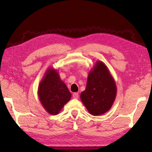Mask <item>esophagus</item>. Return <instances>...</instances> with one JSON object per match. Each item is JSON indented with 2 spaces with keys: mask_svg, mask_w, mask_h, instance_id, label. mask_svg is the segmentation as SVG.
Masks as SVG:
<instances>
[{
  "mask_svg": "<svg viewBox=\"0 0 152 152\" xmlns=\"http://www.w3.org/2000/svg\"><path fill=\"white\" fill-rule=\"evenodd\" d=\"M72 96H73L74 99H78V96H79L78 93V92H74V93H73V94H72Z\"/></svg>",
  "mask_w": 152,
  "mask_h": 152,
  "instance_id": "34e87169",
  "label": "esophagus"
}]
</instances>
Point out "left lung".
I'll use <instances>...</instances> for the list:
<instances>
[{"label": "left lung", "mask_w": 152, "mask_h": 152, "mask_svg": "<svg viewBox=\"0 0 152 152\" xmlns=\"http://www.w3.org/2000/svg\"><path fill=\"white\" fill-rule=\"evenodd\" d=\"M117 94V86L109 69L101 61H97L90 71L85 91L80 99L91 115L104 114L111 108Z\"/></svg>", "instance_id": "1"}]
</instances>
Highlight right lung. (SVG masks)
Wrapping results in <instances>:
<instances>
[{
	"mask_svg": "<svg viewBox=\"0 0 152 152\" xmlns=\"http://www.w3.org/2000/svg\"><path fill=\"white\" fill-rule=\"evenodd\" d=\"M38 96L46 111L56 115L70 101L72 95L58 72L50 68L39 84Z\"/></svg>",
	"mask_w": 152,
	"mask_h": 152,
	"instance_id": "obj_1",
	"label": "right lung"
}]
</instances>
